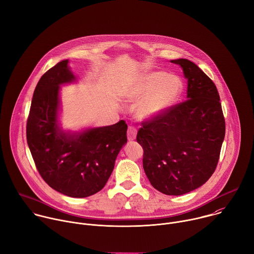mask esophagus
<instances>
[{"instance_id":"esophagus-1","label":"esophagus","mask_w":254,"mask_h":254,"mask_svg":"<svg viewBox=\"0 0 254 254\" xmlns=\"http://www.w3.org/2000/svg\"><path fill=\"white\" fill-rule=\"evenodd\" d=\"M136 135H137V130H136V128L133 127V126H129V127H128V130H127V138H128V140H129V141L135 140Z\"/></svg>"}]
</instances>
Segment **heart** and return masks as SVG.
Wrapping results in <instances>:
<instances>
[{"mask_svg": "<svg viewBox=\"0 0 254 254\" xmlns=\"http://www.w3.org/2000/svg\"><path fill=\"white\" fill-rule=\"evenodd\" d=\"M182 93V83L164 72H153L137 79L126 91L129 102H137L135 114L141 120L152 119L171 108Z\"/></svg>", "mask_w": 254, "mask_h": 254, "instance_id": "heart-1", "label": "heart"}]
</instances>
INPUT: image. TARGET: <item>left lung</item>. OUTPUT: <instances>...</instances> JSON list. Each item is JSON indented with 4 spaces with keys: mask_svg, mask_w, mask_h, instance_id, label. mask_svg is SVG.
<instances>
[{
    "mask_svg": "<svg viewBox=\"0 0 254 254\" xmlns=\"http://www.w3.org/2000/svg\"><path fill=\"white\" fill-rule=\"evenodd\" d=\"M171 63L183 69L187 100L142 122L136 139L151 185L166 195H182L203 185L215 171L225 120L212 80L187 59Z\"/></svg>",
    "mask_w": 254,
    "mask_h": 254,
    "instance_id": "1",
    "label": "left lung"
}]
</instances>
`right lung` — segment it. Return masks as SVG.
<instances>
[{"label":"right lung","mask_w":254,"mask_h":254,"mask_svg":"<svg viewBox=\"0 0 254 254\" xmlns=\"http://www.w3.org/2000/svg\"><path fill=\"white\" fill-rule=\"evenodd\" d=\"M68 62H59L38 82L27 121V142L45 182L64 195L83 198L107 183L127 142V124L120 120L75 133L60 128V86L76 80Z\"/></svg>","instance_id":"1"}]
</instances>
